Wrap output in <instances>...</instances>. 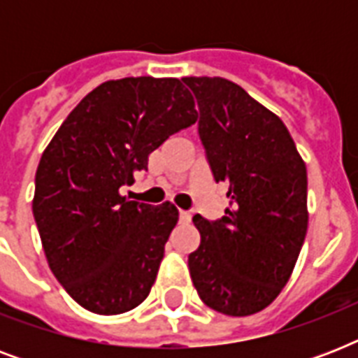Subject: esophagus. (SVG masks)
I'll return each mask as SVG.
<instances>
[{"label":"esophagus","mask_w":358,"mask_h":358,"mask_svg":"<svg viewBox=\"0 0 358 358\" xmlns=\"http://www.w3.org/2000/svg\"><path fill=\"white\" fill-rule=\"evenodd\" d=\"M180 223H191V213L189 212H184V210H180Z\"/></svg>","instance_id":"obj_1"}]
</instances>
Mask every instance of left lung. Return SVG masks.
I'll list each match as a JSON object with an SVG mask.
<instances>
[{
    "label": "left lung",
    "instance_id": "left-lung-1",
    "mask_svg": "<svg viewBox=\"0 0 358 358\" xmlns=\"http://www.w3.org/2000/svg\"><path fill=\"white\" fill-rule=\"evenodd\" d=\"M199 102V135L230 206L217 221L195 215L201 245L191 280L213 310L250 316L289 280L308 229L306 167L288 128L224 78H184Z\"/></svg>",
    "mask_w": 358,
    "mask_h": 358
}]
</instances>
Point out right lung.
Wrapping results in <instances>:
<instances>
[{"label":"right lung","instance_id":"1","mask_svg":"<svg viewBox=\"0 0 358 358\" xmlns=\"http://www.w3.org/2000/svg\"><path fill=\"white\" fill-rule=\"evenodd\" d=\"M196 119L195 100L176 78L111 80L72 109L46 146L33 215L48 266L87 310L122 314L150 294L178 210L128 201L120 187Z\"/></svg>","mask_w":358,"mask_h":358}]
</instances>
